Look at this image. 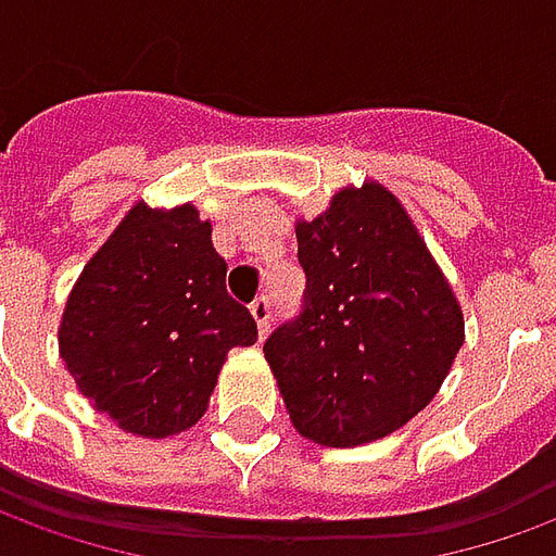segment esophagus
<instances>
[{
    "label": "esophagus",
    "instance_id": "obj_1",
    "mask_svg": "<svg viewBox=\"0 0 556 556\" xmlns=\"http://www.w3.org/2000/svg\"><path fill=\"white\" fill-rule=\"evenodd\" d=\"M251 315L256 320V329H260V339L269 332V324H271V302L269 296H260V300L251 302Z\"/></svg>",
    "mask_w": 556,
    "mask_h": 556
}]
</instances>
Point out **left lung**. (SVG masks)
<instances>
[{
    "instance_id": "left-lung-1",
    "label": "left lung",
    "mask_w": 556,
    "mask_h": 556,
    "mask_svg": "<svg viewBox=\"0 0 556 556\" xmlns=\"http://www.w3.org/2000/svg\"><path fill=\"white\" fill-rule=\"evenodd\" d=\"M300 315L263 351L293 427L351 447L400 430L435 396L463 344V315L427 244L381 184L336 193L296 227Z\"/></svg>"
}]
</instances>
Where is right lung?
Returning a JSON list of instances; mask_svg holds the SVG:
<instances>
[{"mask_svg": "<svg viewBox=\"0 0 556 556\" xmlns=\"http://www.w3.org/2000/svg\"><path fill=\"white\" fill-rule=\"evenodd\" d=\"M256 320L227 293V263L193 205H136L68 296L60 354L80 393L136 435L193 427L229 348Z\"/></svg>", "mask_w": 556, "mask_h": 556, "instance_id": "add662e5", "label": "right lung"}]
</instances>
